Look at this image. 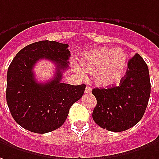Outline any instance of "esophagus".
I'll return each mask as SVG.
<instances>
[{
    "mask_svg": "<svg viewBox=\"0 0 159 159\" xmlns=\"http://www.w3.org/2000/svg\"><path fill=\"white\" fill-rule=\"evenodd\" d=\"M85 93L86 94H90L91 93V88L90 87H86V89H85Z\"/></svg>",
    "mask_w": 159,
    "mask_h": 159,
    "instance_id": "34e87169",
    "label": "esophagus"
}]
</instances>
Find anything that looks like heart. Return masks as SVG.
<instances>
[{"label":"heart","mask_w":159,"mask_h":159,"mask_svg":"<svg viewBox=\"0 0 159 159\" xmlns=\"http://www.w3.org/2000/svg\"><path fill=\"white\" fill-rule=\"evenodd\" d=\"M81 68L93 72V81L99 87L119 83L125 75L127 57L122 49L101 47L85 52L80 57Z\"/></svg>","instance_id":"b5f03b06"}]
</instances>
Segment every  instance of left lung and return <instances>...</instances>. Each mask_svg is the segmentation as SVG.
Segmentation results:
<instances>
[{
	"label": "left lung",
	"mask_w": 159,
	"mask_h": 159,
	"mask_svg": "<svg viewBox=\"0 0 159 159\" xmlns=\"http://www.w3.org/2000/svg\"><path fill=\"white\" fill-rule=\"evenodd\" d=\"M96 106L92 117L102 128L123 132L135 126L145 114L151 95L149 70L139 54L127 63L119 86L92 90Z\"/></svg>",
	"instance_id": "8db88e82"
}]
</instances>
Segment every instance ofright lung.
Segmentation results:
<instances>
[{
	"instance_id": "add662e5",
	"label": "right lung",
	"mask_w": 159,
	"mask_h": 159,
	"mask_svg": "<svg viewBox=\"0 0 159 159\" xmlns=\"http://www.w3.org/2000/svg\"><path fill=\"white\" fill-rule=\"evenodd\" d=\"M69 45L56 41L35 42L21 49L11 62L7 75L6 98L13 118L23 128L46 134L59 128L73 103L83 96L85 84L61 83L69 67ZM48 59L56 65V74L49 83L35 79L33 68L38 61Z\"/></svg>"
}]
</instances>
